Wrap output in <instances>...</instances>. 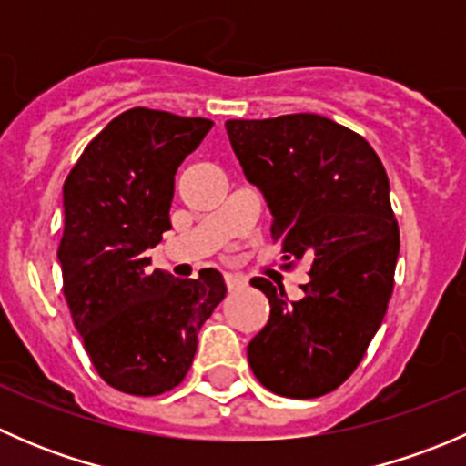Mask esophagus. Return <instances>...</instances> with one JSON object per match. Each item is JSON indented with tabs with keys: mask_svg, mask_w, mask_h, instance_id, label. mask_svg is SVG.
Masks as SVG:
<instances>
[{
	"mask_svg": "<svg viewBox=\"0 0 466 466\" xmlns=\"http://www.w3.org/2000/svg\"><path fill=\"white\" fill-rule=\"evenodd\" d=\"M225 284H228L229 290H238V289H246L248 281L246 277L241 275H225Z\"/></svg>",
	"mask_w": 466,
	"mask_h": 466,
	"instance_id": "1",
	"label": "esophagus"
}]
</instances>
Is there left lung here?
<instances>
[{"instance_id": "obj_1", "label": "left lung", "mask_w": 466, "mask_h": 466, "mask_svg": "<svg viewBox=\"0 0 466 466\" xmlns=\"http://www.w3.org/2000/svg\"><path fill=\"white\" fill-rule=\"evenodd\" d=\"M229 144L266 198L270 232L286 259H309L304 298L250 281L270 302L248 345L263 388L316 399L359 368L388 311L399 257L390 182L374 148L354 130L311 115L225 121Z\"/></svg>"}]
</instances>
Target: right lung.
Segmentation results:
<instances>
[{
	"instance_id": "right-lung-1",
	"label": "right lung",
	"mask_w": 466,
	"mask_h": 466,
	"mask_svg": "<svg viewBox=\"0 0 466 466\" xmlns=\"http://www.w3.org/2000/svg\"><path fill=\"white\" fill-rule=\"evenodd\" d=\"M214 121L133 107L110 121L63 187V293L98 377L135 397L182 383L198 331L223 302L214 268L198 279L148 272V248L171 229L177 167Z\"/></svg>"
}]
</instances>
